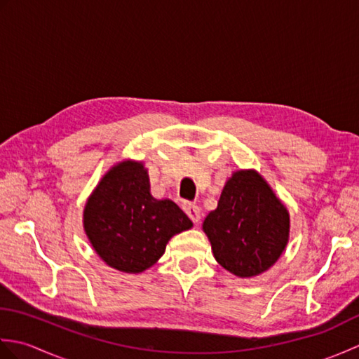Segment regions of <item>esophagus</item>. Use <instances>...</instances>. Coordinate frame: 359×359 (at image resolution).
Listing matches in <instances>:
<instances>
[{"label": "esophagus", "instance_id": "obj_1", "mask_svg": "<svg viewBox=\"0 0 359 359\" xmlns=\"http://www.w3.org/2000/svg\"><path fill=\"white\" fill-rule=\"evenodd\" d=\"M184 210H185V212L188 215V217L191 219L194 224L199 222V220H201V208L197 207V205L185 202V203H184Z\"/></svg>", "mask_w": 359, "mask_h": 359}]
</instances>
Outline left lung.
<instances>
[{
	"label": "left lung",
	"instance_id": "obj_1",
	"mask_svg": "<svg viewBox=\"0 0 359 359\" xmlns=\"http://www.w3.org/2000/svg\"><path fill=\"white\" fill-rule=\"evenodd\" d=\"M216 261L239 278L266 271L285 250L290 216L255 170L233 172L217 208L203 220Z\"/></svg>",
	"mask_w": 359,
	"mask_h": 359
}]
</instances>
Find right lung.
I'll use <instances>...</instances> for the list:
<instances>
[{"label":"right lung","instance_id":"add662e5","mask_svg":"<svg viewBox=\"0 0 359 359\" xmlns=\"http://www.w3.org/2000/svg\"><path fill=\"white\" fill-rule=\"evenodd\" d=\"M83 225L95 253L112 269L142 273L165 253L174 234L193 226L170 199L151 196L148 171L142 162L114 165L89 196Z\"/></svg>","mask_w":359,"mask_h":359}]
</instances>
